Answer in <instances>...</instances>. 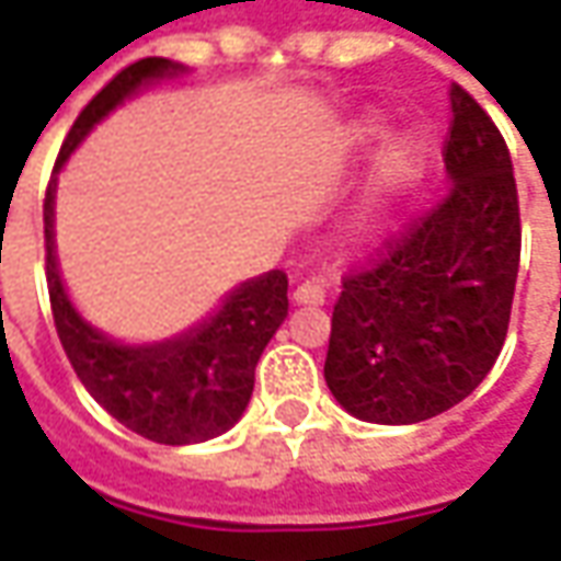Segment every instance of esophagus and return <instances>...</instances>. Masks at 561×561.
Wrapping results in <instances>:
<instances>
[{"label": "esophagus", "instance_id": "1", "mask_svg": "<svg viewBox=\"0 0 561 561\" xmlns=\"http://www.w3.org/2000/svg\"><path fill=\"white\" fill-rule=\"evenodd\" d=\"M324 287L314 284V280H306V284H299V287L293 289V302L296 306H324Z\"/></svg>", "mask_w": 561, "mask_h": 561}]
</instances>
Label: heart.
<instances>
[{"label": "heart", "mask_w": 561, "mask_h": 561, "mask_svg": "<svg viewBox=\"0 0 561 561\" xmlns=\"http://www.w3.org/2000/svg\"><path fill=\"white\" fill-rule=\"evenodd\" d=\"M382 129L386 126L377 114L358 116L345 131V145L352 150L367 148L382 135ZM423 157H426L423 141L413 131H398L382 141V148L377 150V157L370 163L358 203L345 219V231L352 240H374L386 228L398 201L408 194V187L423 172Z\"/></svg>", "instance_id": "heart-1"}]
</instances>
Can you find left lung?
Wrapping results in <instances>:
<instances>
[{
	"label": "left lung",
	"instance_id": "1",
	"mask_svg": "<svg viewBox=\"0 0 561 561\" xmlns=\"http://www.w3.org/2000/svg\"><path fill=\"white\" fill-rule=\"evenodd\" d=\"M445 201L342 280L324 379L367 423L411 426L450 411L497 360L516 293L522 228L506 141L450 85Z\"/></svg>",
	"mask_w": 561,
	"mask_h": 561
}]
</instances>
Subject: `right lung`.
I'll list each match as a JSON object with an SVG mask.
<instances>
[{"instance_id": "obj_1", "label": "right lung", "mask_w": 561, "mask_h": 561, "mask_svg": "<svg viewBox=\"0 0 561 561\" xmlns=\"http://www.w3.org/2000/svg\"><path fill=\"white\" fill-rule=\"evenodd\" d=\"M179 73L184 67L169 58H145L119 70L67 131L55 172L126 98ZM55 191L58 182L51 179L43 206L48 299L64 352L85 392L126 430L157 445H197L231 430L250 404L255 364L287 318V274L274 268L243 280L209 318L179 336L119 342L89 324L67 296L55 255Z\"/></svg>"}]
</instances>
